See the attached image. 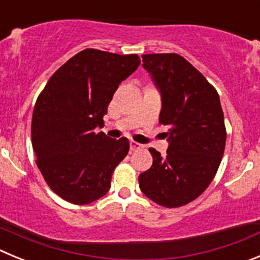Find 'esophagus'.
Masks as SVG:
<instances>
[{
  "mask_svg": "<svg viewBox=\"0 0 260 260\" xmlns=\"http://www.w3.org/2000/svg\"><path fill=\"white\" fill-rule=\"evenodd\" d=\"M139 148H142V144L137 143V142H134V141H130V150L137 151V150H139Z\"/></svg>",
  "mask_w": 260,
  "mask_h": 260,
  "instance_id": "1",
  "label": "esophagus"
}]
</instances>
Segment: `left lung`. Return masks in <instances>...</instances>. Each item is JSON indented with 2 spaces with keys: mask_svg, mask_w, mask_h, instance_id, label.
Returning a JSON list of instances; mask_svg holds the SVG:
<instances>
[{
  "mask_svg": "<svg viewBox=\"0 0 260 260\" xmlns=\"http://www.w3.org/2000/svg\"><path fill=\"white\" fill-rule=\"evenodd\" d=\"M143 68L161 96L160 123L167 155L150 148L152 167L139 176L142 192L162 207H181L212 182L224 155L226 132L220 98L189 61L176 53L144 54Z\"/></svg>",
  "mask_w": 260,
  "mask_h": 260,
  "instance_id": "8db88e82",
  "label": "left lung"
}]
</instances>
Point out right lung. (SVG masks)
I'll return each instance as SVG.
<instances>
[{
	"label": "right lung",
	"mask_w": 260,
	"mask_h": 260,
	"mask_svg": "<svg viewBox=\"0 0 260 260\" xmlns=\"http://www.w3.org/2000/svg\"><path fill=\"white\" fill-rule=\"evenodd\" d=\"M141 65L137 54L84 49L48 80L32 114V146L48 186L73 204H88L109 191L114 168L130 143L103 132V117L121 82Z\"/></svg>",
	"instance_id": "right-lung-1"
}]
</instances>
